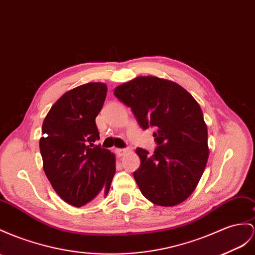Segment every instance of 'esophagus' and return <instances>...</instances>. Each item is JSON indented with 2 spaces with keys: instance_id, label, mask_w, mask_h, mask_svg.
Segmentation results:
<instances>
[{
  "instance_id": "obj_1",
  "label": "esophagus",
  "mask_w": 255,
  "mask_h": 255,
  "mask_svg": "<svg viewBox=\"0 0 255 255\" xmlns=\"http://www.w3.org/2000/svg\"><path fill=\"white\" fill-rule=\"evenodd\" d=\"M115 152H116L117 156H119V157H121V156L125 155L128 152V149L127 148H116Z\"/></svg>"
}]
</instances>
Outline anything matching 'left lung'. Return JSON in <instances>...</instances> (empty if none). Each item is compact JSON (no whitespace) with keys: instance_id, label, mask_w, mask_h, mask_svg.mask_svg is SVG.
<instances>
[{"instance_id":"8db88e82","label":"left lung","mask_w":255,"mask_h":255,"mask_svg":"<svg viewBox=\"0 0 255 255\" xmlns=\"http://www.w3.org/2000/svg\"><path fill=\"white\" fill-rule=\"evenodd\" d=\"M131 109L142 129L153 127V154L138 147L141 165L133 172L141 193L162 207L179 205L197 186L209 157L208 129L193 96L179 84L139 76L114 90Z\"/></svg>"}]
</instances>
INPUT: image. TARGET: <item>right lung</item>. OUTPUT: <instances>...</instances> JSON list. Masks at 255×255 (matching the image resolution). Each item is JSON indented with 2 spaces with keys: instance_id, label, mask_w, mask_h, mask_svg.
<instances>
[{
  "instance_id": "right-lung-1",
  "label": "right lung",
  "mask_w": 255,
  "mask_h": 255,
  "mask_svg": "<svg viewBox=\"0 0 255 255\" xmlns=\"http://www.w3.org/2000/svg\"><path fill=\"white\" fill-rule=\"evenodd\" d=\"M108 87L88 83L58 99L42 126L43 168L56 193L74 207L107 196L115 174V155L95 142L100 139L96 117Z\"/></svg>"
}]
</instances>
